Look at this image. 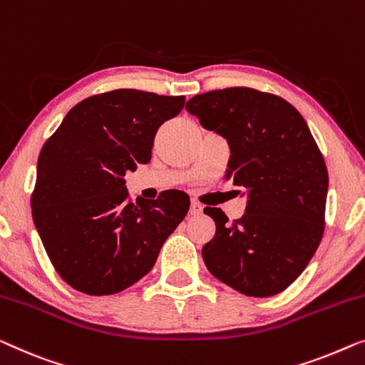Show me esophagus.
Here are the masks:
<instances>
[{
	"label": "esophagus",
	"mask_w": 365,
	"mask_h": 365,
	"mask_svg": "<svg viewBox=\"0 0 365 365\" xmlns=\"http://www.w3.org/2000/svg\"><path fill=\"white\" fill-rule=\"evenodd\" d=\"M189 214H191V215H200V214H202V205H200L199 202H195V200H192L191 209H189Z\"/></svg>",
	"instance_id": "obj_1"
}]
</instances>
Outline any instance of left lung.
<instances>
[{
    "label": "left lung",
    "mask_w": 365,
    "mask_h": 365,
    "mask_svg": "<svg viewBox=\"0 0 365 365\" xmlns=\"http://www.w3.org/2000/svg\"><path fill=\"white\" fill-rule=\"evenodd\" d=\"M186 110L227 140L225 179L247 189L245 214L232 224L220 209H204L215 222L202 247L205 267L247 297L282 293L324 232L329 179L308 125L287 100L248 87L195 95Z\"/></svg>",
    "instance_id": "left-lung-1"
}]
</instances>
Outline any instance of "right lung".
Wrapping results in <instances>:
<instances>
[{"instance_id":"right-lung-1","label":"right lung","mask_w":365,"mask_h":365,"mask_svg":"<svg viewBox=\"0 0 365 365\" xmlns=\"http://www.w3.org/2000/svg\"><path fill=\"white\" fill-rule=\"evenodd\" d=\"M186 98L118 88L68 110L42 146L31 207L56 272L73 289L115 294L151 270L189 210L165 191L131 202L125 174L151 160L156 131Z\"/></svg>"}]
</instances>
